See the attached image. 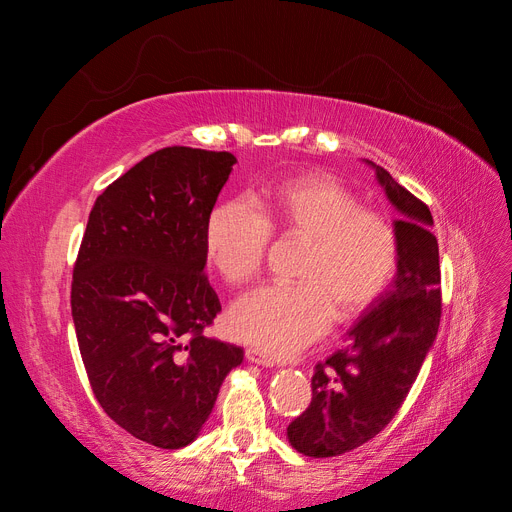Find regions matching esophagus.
<instances>
[{
  "mask_svg": "<svg viewBox=\"0 0 512 512\" xmlns=\"http://www.w3.org/2000/svg\"><path fill=\"white\" fill-rule=\"evenodd\" d=\"M245 359L250 363H256V365H267V367L275 365V356L267 350H262V348H247Z\"/></svg>",
  "mask_w": 512,
  "mask_h": 512,
  "instance_id": "34e87169",
  "label": "esophagus"
}]
</instances>
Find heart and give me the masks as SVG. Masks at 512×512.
<instances>
[{
    "instance_id": "heart-1",
    "label": "heart",
    "mask_w": 512,
    "mask_h": 512,
    "mask_svg": "<svg viewBox=\"0 0 512 512\" xmlns=\"http://www.w3.org/2000/svg\"><path fill=\"white\" fill-rule=\"evenodd\" d=\"M228 200L205 228L209 267L228 286L254 282L265 267L271 235L301 241L292 286H267L230 312V331L269 352H292L327 331L331 318L363 316L393 282L399 237L382 213L363 209L342 181L305 173L275 183L256 203Z\"/></svg>"
}]
</instances>
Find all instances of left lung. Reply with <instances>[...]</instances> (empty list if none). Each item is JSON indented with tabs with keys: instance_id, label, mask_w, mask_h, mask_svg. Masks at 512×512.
<instances>
[{
	"instance_id": "1",
	"label": "left lung",
	"mask_w": 512,
	"mask_h": 512,
	"mask_svg": "<svg viewBox=\"0 0 512 512\" xmlns=\"http://www.w3.org/2000/svg\"><path fill=\"white\" fill-rule=\"evenodd\" d=\"M376 173L401 213L397 275L350 329L348 348L316 363L312 401L288 425L290 444L307 457L344 455L378 436L406 401L440 327L442 275L431 211L384 168Z\"/></svg>"
}]
</instances>
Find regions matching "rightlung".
<instances>
[{"mask_svg": "<svg viewBox=\"0 0 512 512\" xmlns=\"http://www.w3.org/2000/svg\"><path fill=\"white\" fill-rule=\"evenodd\" d=\"M237 158L164 147L98 196L72 271V320L102 410L158 448L190 444L243 348L207 337L222 312L205 228Z\"/></svg>", "mask_w": 512, "mask_h": 512, "instance_id": "add662e5", "label": "right lung"}]
</instances>
